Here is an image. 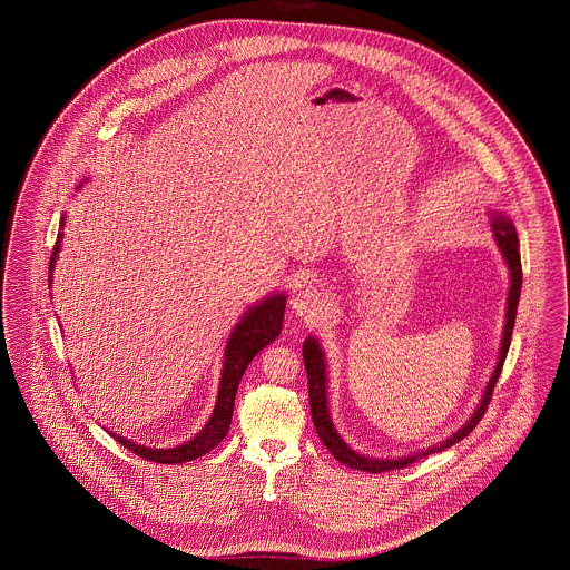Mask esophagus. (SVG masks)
Segmentation results:
<instances>
[{"instance_id":"obj_1","label":"esophagus","mask_w":570,"mask_h":570,"mask_svg":"<svg viewBox=\"0 0 570 570\" xmlns=\"http://www.w3.org/2000/svg\"><path fill=\"white\" fill-rule=\"evenodd\" d=\"M323 307H325V301L321 292L312 285H301L292 296V312L301 318H314L323 312Z\"/></svg>"}]
</instances>
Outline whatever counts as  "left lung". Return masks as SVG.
Segmentation results:
<instances>
[{
  "label": "left lung",
  "mask_w": 570,
  "mask_h": 570,
  "mask_svg": "<svg viewBox=\"0 0 570 570\" xmlns=\"http://www.w3.org/2000/svg\"><path fill=\"white\" fill-rule=\"evenodd\" d=\"M491 226H493V237H495V244L500 247L504 261H507V267H509V274H511V287H509V298H507V321H504V331H502V344H500V357H498V364L491 373V380L488 382V389L483 393V400L481 404L474 410V414L470 416V421H465V425H461L450 439H445L443 443L439 445H432L430 450L425 452H414L410 456H402V459H368V456H362L357 454L355 450H351L342 439L340 434L335 432L333 423H331V416H328V407H326V364L325 355H323V348L318 344L316 337H307L305 344H303V360H305V368H307V382H309V406H312V419H314V428L321 436V441L325 443L326 450L346 468L351 470H362V472H371V474H380V472H389V470H402L410 463H414L416 459H423L428 454H434V452H443L448 450L450 445L459 443L461 439H465L476 425L479 421L483 419L485 410H488L489 402H491V395H493V386L500 377V371H502V364H504V357H507V351H509V344H511V333H513V325H515V312H518V301H520V289H522V263H520V242H518V235H515V228L511 224L509 217H504L502 213H493V219H491Z\"/></svg>",
  "instance_id": "8db88e82"
}]
</instances>
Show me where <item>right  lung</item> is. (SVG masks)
<instances>
[{"label": "right lung", "instance_id": "add662e5", "mask_svg": "<svg viewBox=\"0 0 570 570\" xmlns=\"http://www.w3.org/2000/svg\"><path fill=\"white\" fill-rule=\"evenodd\" d=\"M61 230L66 226V217H61ZM61 239L63 233H59L57 244L52 247V256H50V278H52V269L57 263V254L61 249ZM285 294H274L265 301H261L258 305L249 307L244 318L239 321V325L235 326V331L228 337V346L224 353V371H222V380H219V395H217V404L213 410V416L208 419V423L204 425V430L177 445V448H168V450H151L145 445H138L125 436H118L114 432H109L118 443H122L129 452L138 454L145 461H154V463H163V465H173V463H186L193 459H199L202 454L210 452L213 448H217V443L224 441V436L228 434L230 421H233V410H235V397H237V389L239 382L244 377L247 364L252 362V357L267 346L269 342H274L281 333L283 326V316H285Z\"/></svg>", "mask_w": 570, "mask_h": 570}]
</instances>
